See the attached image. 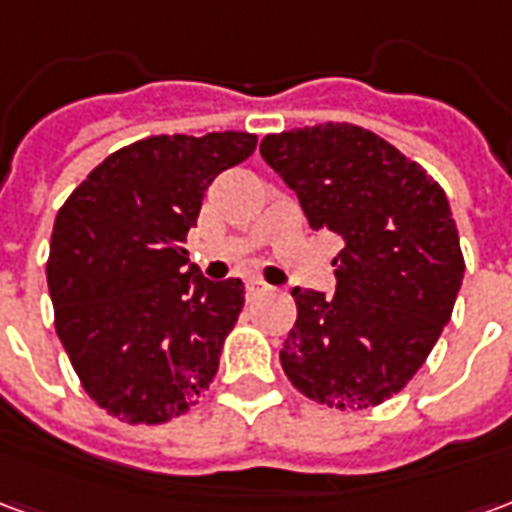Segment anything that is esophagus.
I'll return each instance as SVG.
<instances>
[{
    "mask_svg": "<svg viewBox=\"0 0 512 512\" xmlns=\"http://www.w3.org/2000/svg\"><path fill=\"white\" fill-rule=\"evenodd\" d=\"M263 293H271V285H266L263 279H249V282H246V296H249V299H257V296H263Z\"/></svg>",
    "mask_w": 512,
    "mask_h": 512,
    "instance_id": "obj_1",
    "label": "esophagus"
}]
</instances>
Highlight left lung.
<instances>
[{"mask_svg":"<svg viewBox=\"0 0 512 512\" xmlns=\"http://www.w3.org/2000/svg\"><path fill=\"white\" fill-rule=\"evenodd\" d=\"M299 194L312 230L343 238L337 290H293L296 326L279 351L301 395L340 411L381 406L417 376L461 290L447 194L417 161L367 128L321 123L260 142Z\"/></svg>","mask_w":512,"mask_h":512,"instance_id":"1","label":"left lung"}]
</instances>
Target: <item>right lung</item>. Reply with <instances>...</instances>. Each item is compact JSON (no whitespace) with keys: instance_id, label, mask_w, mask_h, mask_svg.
<instances>
[{"instance_id":"1","label":"right lung","mask_w":512,"mask_h":512,"mask_svg":"<svg viewBox=\"0 0 512 512\" xmlns=\"http://www.w3.org/2000/svg\"><path fill=\"white\" fill-rule=\"evenodd\" d=\"M255 147L246 131L147 136L104 158L54 219V329L84 392L120 422L186 414L219 370L244 285L186 271L183 244L211 180Z\"/></svg>"}]
</instances>
